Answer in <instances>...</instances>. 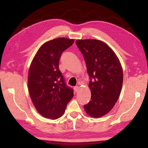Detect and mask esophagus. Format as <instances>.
<instances>
[{
	"label": "esophagus",
	"mask_w": 148,
	"mask_h": 148,
	"mask_svg": "<svg viewBox=\"0 0 148 148\" xmlns=\"http://www.w3.org/2000/svg\"><path fill=\"white\" fill-rule=\"evenodd\" d=\"M73 89H74V91L75 92H77L78 91V89H79V87H78V86H76L73 88Z\"/></svg>",
	"instance_id": "esophagus-1"
}]
</instances>
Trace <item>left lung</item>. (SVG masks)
<instances>
[{"label":"left lung","mask_w":148,"mask_h":148,"mask_svg":"<svg viewBox=\"0 0 148 148\" xmlns=\"http://www.w3.org/2000/svg\"><path fill=\"white\" fill-rule=\"evenodd\" d=\"M76 44L86 62L91 92V100L84 109L92 117H102L119 99L123 78L122 65L112 49L104 42L84 39L77 40Z\"/></svg>","instance_id":"8db88e82"}]
</instances>
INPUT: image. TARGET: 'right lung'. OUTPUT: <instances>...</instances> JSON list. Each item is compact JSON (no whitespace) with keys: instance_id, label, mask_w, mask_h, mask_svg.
<instances>
[{"instance_id":"right-lung-1","label":"right lung","mask_w":148,"mask_h":148,"mask_svg":"<svg viewBox=\"0 0 148 148\" xmlns=\"http://www.w3.org/2000/svg\"><path fill=\"white\" fill-rule=\"evenodd\" d=\"M73 42V39L65 38L47 41L31 64L28 77L30 97L38 112L46 118L60 117L73 96V89L66 84L59 67L62 52Z\"/></svg>"}]
</instances>
